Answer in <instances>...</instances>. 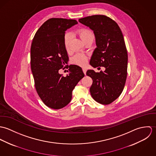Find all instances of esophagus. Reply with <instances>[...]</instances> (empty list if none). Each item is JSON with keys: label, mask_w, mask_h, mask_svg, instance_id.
I'll return each instance as SVG.
<instances>
[{"label": "esophagus", "mask_w": 156, "mask_h": 156, "mask_svg": "<svg viewBox=\"0 0 156 156\" xmlns=\"http://www.w3.org/2000/svg\"><path fill=\"white\" fill-rule=\"evenodd\" d=\"M82 69H83V72L84 73V74H86V73H87V68H86L85 67H83V68H82Z\"/></svg>", "instance_id": "1"}]
</instances>
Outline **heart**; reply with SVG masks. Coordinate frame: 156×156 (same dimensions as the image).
<instances>
[{"label":"heart","instance_id":"b5f03b06","mask_svg":"<svg viewBox=\"0 0 156 156\" xmlns=\"http://www.w3.org/2000/svg\"><path fill=\"white\" fill-rule=\"evenodd\" d=\"M77 35L81 39V40L85 43L90 38H94V35L92 32L87 29H80L77 30ZM71 37L69 34H66L64 37V45L67 50L69 49V43H70ZM74 64H76L79 66H84L87 62V57L84 55L77 54L76 55L72 60Z\"/></svg>","mask_w":156,"mask_h":156}]
</instances>
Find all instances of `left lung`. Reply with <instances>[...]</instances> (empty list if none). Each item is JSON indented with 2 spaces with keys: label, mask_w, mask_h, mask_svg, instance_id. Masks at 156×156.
<instances>
[{
  "label": "left lung",
  "mask_w": 156,
  "mask_h": 156,
  "mask_svg": "<svg viewBox=\"0 0 156 156\" xmlns=\"http://www.w3.org/2000/svg\"><path fill=\"white\" fill-rule=\"evenodd\" d=\"M79 22L94 32L97 47L90 65L105 67L104 72L88 69L87 75L92 79V97L98 103L109 105L122 93L127 74L128 55L122 32L118 24L103 15L84 17Z\"/></svg>",
  "instance_id": "obj_1"
}]
</instances>
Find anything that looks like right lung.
<instances>
[{"mask_svg": "<svg viewBox=\"0 0 156 156\" xmlns=\"http://www.w3.org/2000/svg\"><path fill=\"white\" fill-rule=\"evenodd\" d=\"M77 23L71 19H48L32 40L30 64L35 88L43 103L51 109L66 106L71 100L73 90L85 76L82 68L77 65L69 66L66 77L59 73L69 60L64 45L66 31Z\"/></svg>", "mask_w": 156, "mask_h": 156, "instance_id": "add662e5", "label": "right lung"}]
</instances>
